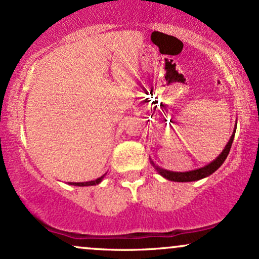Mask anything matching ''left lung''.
I'll return each mask as SVG.
<instances>
[{
	"instance_id": "8db88e82",
	"label": "left lung",
	"mask_w": 259,
	"mask_h": 259,
	"mask_svg": "<svg viewBox=\"0 0 259 259\" xmlns=\"http://www.w3.org/2000/svg\"><path fill=\"white\" fill-rule=\"evenodd\" d=\"M236 125H237V123H235L234 132H233V134H231L230 140L228 141V144L225 145L224 150L222 151V153L219 154L215 159H213L212 162L208 163L207 165H204V167L194 169V170H189V171H171V170H167V169H164V168H160L159 165H157L156 163H154L153 160L150 158L151 163H152L154 169L158 171L159 175H162L164 179L170 180V181H178V183H190V181H197V180L203 179V178L209 177V175L214 173L217 169H218L223 164V163H224V160L227 159L229 151H230L231 145H233L235 133H236Z\"/></svg>"
}]
</instances>
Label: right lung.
<instances>
[{
  "mask_svg": "<svg viewBox=\"0 0 259 259\" xmlns=\"http://www.w3.org/2000/svg\"><path fill=\"white\" fill-rule=\"evenodd\" d=\"M106 174H103L102 177L97 178V179H95V180L85 181V183H69V185H74V186H94V185H99L101 181L103 180V178L106 177Z\"/></svg>",
  "mask_w": 259,
  "mask_h": 259,
  "instance_id": "obj_1",
  "label": "right lung"
}]
</instances>
